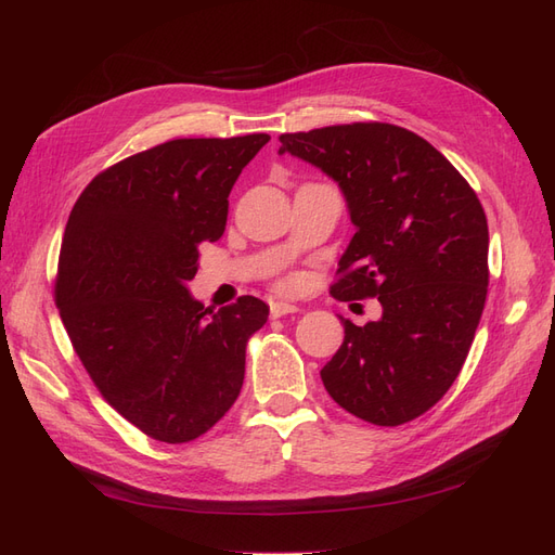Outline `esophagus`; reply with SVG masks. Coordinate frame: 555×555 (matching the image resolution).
I'll return each mask as SVG.
<instances>
[{"instance_id": "34e87169", "label": "esophagus", "mask_w": 555, "mask_h": 555, "mask_svg": "<svg viewBox=\"0 0 555 555\" xmlns=\"http://www.w3.org/2000/svg\"><path fill=\"white\" fill-rule=\"evenodd\" d=\"M292 312H298V308L292 306V304H284V300H275V304H271V317L273 319L284 317V314H292Z\"/></svg>"}]
</instances>
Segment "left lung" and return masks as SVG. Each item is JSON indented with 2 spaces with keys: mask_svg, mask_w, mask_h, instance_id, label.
<instances>
[{
  "mask_svg": "<svg viewBox=\"0 0 555 555\" xmlns=\"http://www.w3.org/2000/svg\"><path fill=\"white\" fill-rule=\"evenodd\" d=\"M280 143V155L338 182L357 227L331 294L382 304L379 322L340 317L326 391L367 424H408L449 391L475 340L489 289L479 198L426 139L389 122L282 133Z\"/></svg>",
  "mask_w": 555,
  "mask_h": 555,
  "instance_id": "left-lung-1",
  "label": "left lung"
}]
</instances>
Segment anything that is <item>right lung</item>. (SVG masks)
Instances as JSON below:
<instances>
[{"instance_id": "add662e5", "label": "right lung", "mask_w": 555, "mask_h": 555, "mask_svg": "<svg viewBox=\"0 0 555 555\" xmlns=\"http://www.w3.org/2000/svg\"><path fill=\"white\" fill-rule=\"evenodd\" d=\"M271 141L176 139L92 178L64 229L55 304L94 386L147 438L182 444L236 402L255 296L212 312L192 298L198 245L222 238L229 194Z\"/></svg>"}]
</instances>
